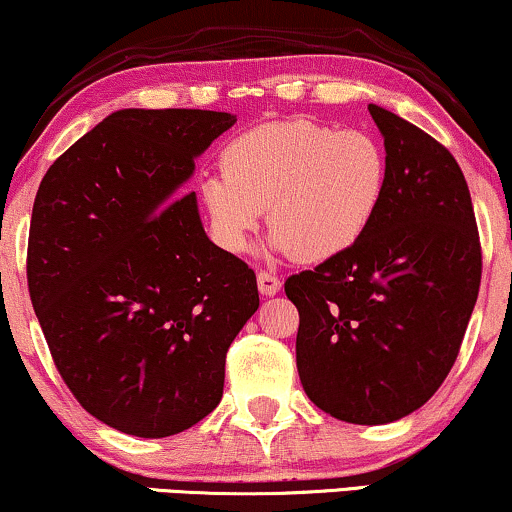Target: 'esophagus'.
<instances>
[{"label":"esophagus","mask_w":512,"mask_h":512,"mask_svg":"<svg viewBox=\"0 0 512 512\" xmlns=\"http://www.w3.org/2000/svg\"><path fill=\"white\" fill-rule=\"evenodd\" d=\"M257 288H260L262 295H276L278 290H281V278L271 274V271H260V274H257Z\"/></svg>","instance_id":"34e87169"}]
</instances>
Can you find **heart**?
Returning <instances> with one entry per match:
<instances>
[{
  "label": "heart",
  "mask_w": 512,
  "mask_h": 512,
  "mask_svg": "<svg viewBox=\"0 0 512 512\" xmlns=\"http://www.w3.org/2000/svg\"><path fill=\"white\" fill-rule=\"evenodd\" d=\"M385 146L361 129L314 120L252 127L222 151V174L200 184L217 245L243 252L269 208L278 250L321 264L357 248L387 193Z\"/></svg>",
  "instance_id": "obj_1"
}]
</instances>
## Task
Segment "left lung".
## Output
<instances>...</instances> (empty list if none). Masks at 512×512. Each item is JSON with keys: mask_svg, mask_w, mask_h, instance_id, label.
<instances>
[{"mask_svg": "<svg viewBox=\"0 0 512 512\" xmlns=\"http://www.w3.org/2000/svg\"><path fill=\"white\" fill-rule=\"evenodd\" d=\"M387 193L357 248L288 276L300 312L297 373L307 397L357 425L409 416L461 349L482 278L468 184L449 148L380 106Z\"/></svg>", "mask_w": 512, "mask_h": 512, "instance_id": "left-lung-1", "label": "left lung"}]
</instances>
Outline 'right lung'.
I'll list each match as a JSON object with an SVG mask.
<instances>
[{"mask_svg": "<svg viewBox=\"0 0 512 512\" xmlns=\"http://www.w3.org/2000/svg\"><path fill=\"white\" fill-rule=\"evenodd\" d=\"M229 113L129 108L58 155L35 196L28 290L63 383L84 411L170 437L215 411L224 361L260 307L257 278L205 236L200 155Z\"/></svg>", "mask_w": 512, "mask_h": 512, "instance_id": "right-lung-1", "label": "right lung"}]
</instances>
